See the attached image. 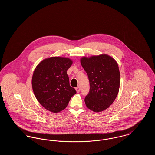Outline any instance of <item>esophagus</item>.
Returning <instances> with one entry per match:
<instances>
[{
  "label": "esophagus",
  "mask_w": 155,
  "mask_h": 155,
  "mask_svg": "<svg viewBox=\"0 0 155 155\" xmlns=\"http://www.w3.org/2000/svg\"><path fill=\"white\" fill-rule=\"evenodd\" d=\"M75 89H76L77 92H80V88L79 87H77V88H75Z\"/></svg>",
  "instance_id": "obj_1"
}]
</instances>
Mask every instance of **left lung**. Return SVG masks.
Masks as SVG:
<instances>
[{
  "label": "left lung",
  "instance_id": "left-lung-1",
  "mask_svg": "<svg viewBox=\"0 0 155 155\" xmlns=\"http://www.w3.org/2000/svg\"><path fill=\"white\" fill-rule=\"evenodd\" d=\"M80 61L90 84L89 94L85 98L87 107L94 112L105 110L118 95L120 75L117 63L106 54L82 57Z\"/></svg>",
  "mask_w": 155,
  "mask_h": 155
}]
</instances>
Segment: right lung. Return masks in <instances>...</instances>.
Returning <instances> with one entry per match:
<instances>
[{"instance_id": "1", "label": "right lung", "mask_w": 155, "mask_h": 155, "mask_svg": "<svg viewBox=\"0 0 155 155\" xmlns=\"http://www.w3.org/2000/svg\"><path fill=\"white\" fill-rule=\"evenodd\" d=\"M72 64L69 58L51 57L43 60L35 68L32 89L38 101L46 110L53 113L64 110L76 94L67 74Z\"/></svg>"}]
</instances>
